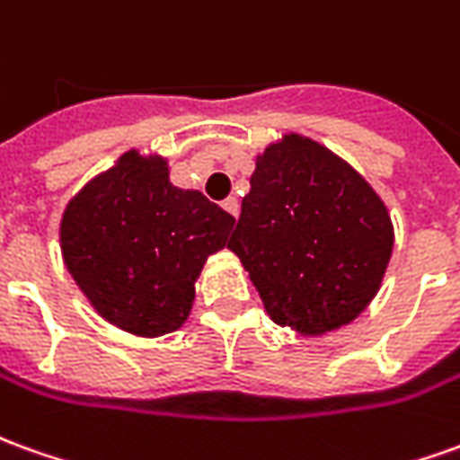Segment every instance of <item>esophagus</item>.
<instances>
[{
	"mask_svg": "<svg viewBox=\"0 0 460 460\" xmlns=\"http://www.w3.org/2000/svg\"><path fill=\"white\" fill-rule=\"evenodd\" d=\"M221 207L226 208L231 217H239V201H236V197H229L224 204H221Z\"/></svg>",
	"mask_w": 460,
	"mask_h": 460,
	"instance_id": "1",
	"label": "esophagus"
}]
</instances>
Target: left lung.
<instances>
[{
    "label": "left lung",
    "instance_id": "left-lung-1",
    "mask_svg": "<svg viewBox=\"0 0 460 460\" xmlns=\"http://www.w3.org/2000/svg\"><path fill=\"white\" fill-rule=\"evenodd\" d=\"M229 249L269 316L314 336L353 321L376 296L394 226L349 164L291 134L259 156Z\"/></svg>",
    "mask_w": 460,
    "mask_h": 460
}]
</instances>
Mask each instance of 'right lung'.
<instances>
[{
	"instance_id": "right-lung-1",
	"label": "right lung",
	"mask_w": 460,
	"mask_h": 460,
	"mask_svg": "<svg viewBox=\"0 0 460 460\" xmlns=\"http://www.w3.org/2000/svg\"><path fill=\"white\" fill-rule=\"evenodd\" d=\"M234 221L204 194L169 184L164 159L129 152L64 211V263L109 323L164 336L189 316L199 271Z\"/></svg>"
}]
</instances>
